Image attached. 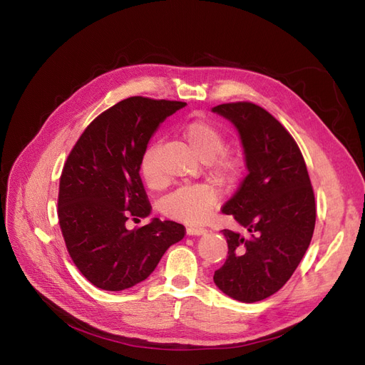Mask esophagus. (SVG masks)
<instances>
[{"instance_id": "esophagus-1", "label": "esophagus", "mask_w": 365, "mask_h": 365, "mask_svg": "<svg viewBox=\"0 0 365 365\" xmlns=\"http://www.w3.org/2000/svg\"><path fill=\"white\" fill-rule=\"evenodd\" d=\"M207 233L205 228H200V227H189L187 228V235L189 236H202Z\"/></svg>"}]
</instances>
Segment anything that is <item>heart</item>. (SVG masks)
<instances>
[{"mask_svg":"<svg viewBox=\"0 0 365 365\" xmlns=\"http://www.w3.org/2000/svg\"><path fill=\"white\" fill-rule=\"evenodd\" d=\"M184 138L193 152L205 161L208 172L219 182H233L240 172L239 158L224 153L225 135L216 125L207 120H193L184 126ZM141 180L152 190L164 185V175L158 164V146L150 145L140 158ZM219 201V193L213 185L197 184L187 185L170 193L161 204L165 216L182 220L185 224H202L212 215Z\"/></svg>","mask_w":365,"mask_h":365,"instance_id":"1","label":"heart"}]
</instances>
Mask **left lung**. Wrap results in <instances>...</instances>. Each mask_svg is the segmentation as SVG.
I'll return each mask as SVG.
<instances>
[{
  "instance_id": "obj_1",
  "label": "left lung",
  "mask_w": 365,
  "mask_h": 365,
  "mask_svg": "<svg viewBox=\"0 0 365 365\" xmlns=\"http://www.w3.org/2000/svg\"><path fill=\"white\" fill-rule=\"evenodd\" d=\"M212 111L237 129L248 169L222 207L247 235L222 230L228 256L213 280L237 302H260L291 279L311 244L314 190L295 140L268 111L250 102L217 105Z\"/></svg>"
}]
</instances>
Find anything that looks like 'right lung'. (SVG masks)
<instances>
[{
	"instance_id": "right-lung-1",
	"label": "right lung",
	"mask_w": 365,
	"mask_h": 365,
	"mask_svg": "<svg viewBox=\"0 0 365 365\" xmlns=\"http://www.w3.org/2000/svg\"><path fill=\"white\" fill-rule=\"evenodd\" d=\"M184 102L129 97L91 121L63 165L58 216L65 245L88 282L123 291L146 280L184 225L153 217L128 230V219L148 217L150 204L140 178V158L163 121Z\"/></svg>"
}]
</instances>
